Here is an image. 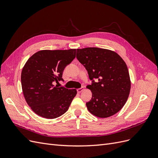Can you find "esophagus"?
I'll return each mask as SVG.
<instances>
[{"label":"esophagus","mask_w":158,"mask_h":158,"mask_svg":"<svg viewBox=\"0 0 158 158\" xmlns=\"http://www.w3.org/2000/svg\"><path fill=\"white\" fill-rule=\"evenodd\" d=\"M84 87H82V88H78V89H77V92L78 93H81L82 92L83 90H84Z\"/></svg>","instance_id":"34e87169"}]
</instances>
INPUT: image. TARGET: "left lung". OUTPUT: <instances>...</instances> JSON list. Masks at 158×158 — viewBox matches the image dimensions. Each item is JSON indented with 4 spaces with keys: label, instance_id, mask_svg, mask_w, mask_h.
<instances>
[{
    "label": "left lung",
    "instance_id": "obj_1",
    "mask_svg": "<svg viewBox=\"0 0 158 158\" xmlns=\"http://www.w3.org/2000/svg\"><path fill=\"white\" fill-rule=\"evenodd\" d=\"M76 58L92 80V85L86 87L92 93V99L86 103L88 111L100 118L118 113L126 103L131 90L125 62L114 51L98 47L77 49Z\"/></svg>",
    "mask_w": 158,
    "mask_h": 158
}]
</instances>
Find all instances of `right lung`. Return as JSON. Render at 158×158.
I'll return each mask as SVG.
<instances>
[{"label":"right lung","instance_id":"obj_1","mask_svg":"<svg viewBox=\"0 0 158 158\" xmlns=\"http://www.w3.org/2000/svg\"><path fill=\"white\" fill-rule=\"evenodd\" d=\"M76 50H41L30 57L23 67L21 83L23 96L39 116L55 118L69 109L77 91L54 84L63 80V70L76 57Z\"/></svg>","mask_w":158,"mask_h":158}]
</instances>
